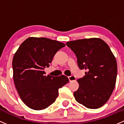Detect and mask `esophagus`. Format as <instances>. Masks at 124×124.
<instances>
[{"label": "esophagus", "instance_id": "1", "mask_svg": "<svg viewBox=\"0 0 124 124\" xmlns=\"http://www.w3.org/2000/svg\"><path fill=\"white\" fill-rule=\"evenodd\" d=\"M68 78H69V81L70 82L76 81V77H75V76H69Z\"/></svg>", "mask_w": 124, "mask_h": 124}]
</instances>
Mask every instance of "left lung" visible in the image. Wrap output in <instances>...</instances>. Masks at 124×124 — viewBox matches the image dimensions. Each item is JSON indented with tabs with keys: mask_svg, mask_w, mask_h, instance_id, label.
<instances>
[{
	"mask_svg": "<svg viewBox=\"0 0 124 124\" xmlns=\"http://www.w3.org/2000/svg\"><path fill=\"white\" fill-rule=\"evenodd\" d=\"M66 45L75 54L85 75L78 80L75 100L89 109L103 106L112 95L117 76V62L109 46L100 38L78 39Z\"/></svg>",
	"mask_w": 124,
	"mask_h": 124,
	"instance_id": "obj_1",
	"label": "left lung"
}]
</instances>
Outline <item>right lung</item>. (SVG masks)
Segmentation results:
<instances>
[{
	"instance_id": "add662e5",
	"label": "right lung",
	"mask_w": 124,
	"mask_h": 124,
	"mask_svg": "<svg viewBox=\"0 0 124 124\" xmlns=\"http://www.w3.org/2000/svg\"><path fill=\"white\" fill-rule=\"evenodd\" d=\"M64 43L46 38L30 37L19 46L12 60L13 79L21 100L31 109L48 108L58 95V89L69 82L64 75L46 76L55 53Z\"/></svg>"
}]
</instances>
